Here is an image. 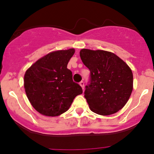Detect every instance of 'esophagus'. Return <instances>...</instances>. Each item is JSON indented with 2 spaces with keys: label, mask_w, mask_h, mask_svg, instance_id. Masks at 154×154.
I'll return each mask as SVG.
<instances>
[{
  "label": "esophagus",
  "mask_w": 154,
  "mask_h": 154,
  "mask_svg": "<svg viewBox=\"0 0 154 154\" xmlns=\"http://www.w3.org/2000/svg\"><path fill=\"white\" fill-rule=\"evenodd\" d=\"M80 86H81L82 88H83H83H84V82H83V81L80 82Z\"/></svg>",
  "instance_id": "1"
}]
</instances>
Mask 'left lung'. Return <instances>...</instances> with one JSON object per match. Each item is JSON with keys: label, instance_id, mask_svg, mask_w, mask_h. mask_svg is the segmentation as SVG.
Returning a JSON list of instances; mask_svg holds the SVG:
<instances>
[{"label": "left lung", "instance_id": "left-lung-1", "mask_svg": "<svg viewBox=\"0 0 154 154\" xmlns=\"http://www.w3.org/2000/svg\"><path fill=\"white\" fill-rule=\"evenodd\" d=\"M80 56L90 71L84 91L90 109L101 116L122 109L133 91V73L127 63L113 53L101 50L82 49Z\"/></svg>", "mask_w": 154, "mask_h": 154}]
</instances>
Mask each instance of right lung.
<instances>
[{
	"instance_id": "obj_1",
	"label": "right lung",
	"mask_w": 154,
	"mask_h": 154,
	"mask_svg": "<svg viewBox=\"0 0 154 154\" xmlns=\"http://www.w3.org/2000/svg\"><path fill=\"white\" fill-rule=\"evenodd\" d=\"M74 49L51 52L37 60L24 74V86L33 108L46 116H58L71 106L76 96L83 93L73 81L67 68Z\"/></svg>"
}]
</instances>
